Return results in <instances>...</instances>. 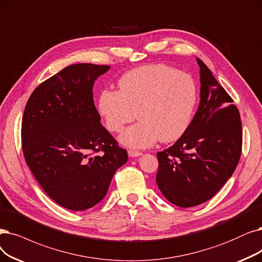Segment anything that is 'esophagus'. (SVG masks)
Listing matches in <instances>:
<instances>
[{
	"instance_id": "34e87169",
	"label": "esophagus",
	"mask_w": 262,
	"mask_h": 262,
	"mask_svg": "<svg viewBox=\"0 0 262 262\" xmlns=\"http://www.w3.org/2000/svg\"><path fill=\"white\" fill-rule=\"evenodd\" d=\"M128 155L130 157H132V158H135V157L142 156V152L141 151H137V150H128Z\"/></svg>"
}]
</instances>
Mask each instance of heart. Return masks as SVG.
<instances>
[{"instance_id": "heart-1", "label": "heart", "mask_w": 262, "mask_h": 262, "mask_svg": "<svg viewBox=\"0 0 262 262\" xmlns=\"http://www.w3.org/2000/svg\"><path fill=\"white\" fill-rule=\"evenodd\" d=\"M119 90H103L98 111L106 129L121 132L138 117L140 121L125 130L121 144L147 148L160 139L173 142L190 125L198 101L194 79L187 73L165 64L134 69L118 81Z\"/></svg>"}]
</instances>
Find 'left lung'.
I'll return each instance as SVG.
<instances>
[{
    "label": "left lung",
    "instance_id": "8db88e82",
    "mask_svg": "<svg viewBox=\"0 0 262 262\" xmlns=\"http://www.w3.org/2000/svg\"><path fill=\"white\" fill-rule=\"evenodd\" d=\"M200 67V104L190 125L171 147L159 151L156 182L180 207L202 204L231 177L242 151L239 113L211 70Z\"/></svg>",
    "mask_w": 262,
    "mask_h": 262
}]
</instances>
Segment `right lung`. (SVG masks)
Masks as SVG:
<instances>
[{"instance_id": "right-lung-1", "label": "right lung", "mask_w": 262, "mask_h": 262, "mask_svg": "<svg viewBox=\"0 0 262 262\" xmlns=\"http://www.w3.org/2000/svg\"><path fill=\"white\" fill-rule=\"evenodd\" d=\"M108 66L72 64L32 92L25 108L21 143L26 162L59 205L85 211L105 196L128 160L103 127L93 102L96 79Z\"/></svg>"}]
</instances>
